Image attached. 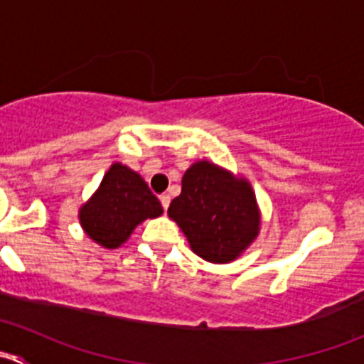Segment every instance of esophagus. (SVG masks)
Masks as SVG:
<instances>
[{"mask_svg":"<svg viewBox=\"0 0 364 364\" xmlns=\"http://www.w3.org/2000/svg\"><path fill=\"white\" fill-rule=\"evenodd\" d=\"M160 203H161V208H164L165 211H167L168 204H171V197H168L167 193H164V196H160Z\"/></svg>","mask_w":364,"mask_h":364,"instance_id":"34e87169","label":"esophagus"}]
</instances>
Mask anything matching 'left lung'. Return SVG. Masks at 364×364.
<instances>
[{"instance_id":"1","label":"left lung","mask_w":364,"mask_h":364,"mask_svg":"<svg viewBox=\"0 0 364 364\" xmlns=\"http://www.w3.org/2000/svg\"><path fill=\"white\" fill-rule=\"evenodd\" d=\"M167 213L208 262H230L259 234V209L248 181L205 160L185 172L181 193Z\"/></svg>"}]
</instances>
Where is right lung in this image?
<instances>
[{
	"instance_id": "1",
	"label": "right lung",
	"mask_w": 364,
	"mask_h": 364,
	"mask_svg": "<svg viewBox=\"0 0 364 364\" xmlns=\"http://www.w3.org/2000/svg\"><path fill=\"white\" fill-rule=\"evenodd\" d=\"M164 213L160 200L132 168L114 164L90 203L80 208V225L104 248H117L146 218Z\"/></svg>"
}]
</instances>
